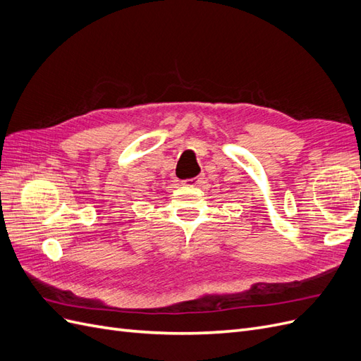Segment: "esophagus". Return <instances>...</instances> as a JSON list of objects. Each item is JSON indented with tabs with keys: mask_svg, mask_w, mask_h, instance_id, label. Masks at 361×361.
Returning <instances> with one entry per match:
<instances>
[{
	"mask_svg": "<svg viewBox=\"0 0 361 361\" xmlns=\"http://www.w3.org/2000/svg\"><path fill=\"white\" fill-rule=\"evenodd\" d=\"M183 185H187V187H197V185L202 183V178H191V179H185L182 180Z\"/></svg>",
	"mask_w": 361,
	"mask_h": 361,
	"instance_id": "1",
	"label": "esophagus"
}]
</instances>
